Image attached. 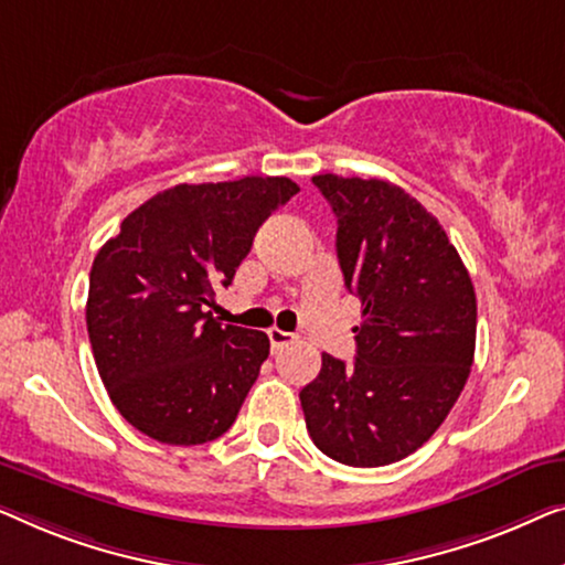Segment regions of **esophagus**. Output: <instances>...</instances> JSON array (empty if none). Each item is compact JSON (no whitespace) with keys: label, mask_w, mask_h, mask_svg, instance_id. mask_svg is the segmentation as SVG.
Masks as SVG:
<instances>
[{"label":"esophagus","mask_w":565,"mask_h":565,"mask_svg":"<svg viewBox=\"0 0 565 565\" xmlns=\"http://www.w3.org/2000/svg\"><path fill=\"white\" fill-rule=\"evenodd\" d=\"M268 340H271V351L276 353V351H281L284 345L294 343V335H291V332L279 330V328H271V330H268Z\"/></svg>","instance_id":"1"}]
</instances>
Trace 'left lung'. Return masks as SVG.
I'll use <instances>...</instances> for the list:
<instances>
[{
	"label": "left lung",
	"instance_id": "left-lung-1",
	"mask_svg": "<svg viewBox=\"0 0 565 565\" xmlns=\"http://www.w3.org/2000/svg\"><path fill=\"white\" fill-rule=\"evenodd\" d=\"M338 217V260L361 299L355 361L322 353L299 392L309 438L345 466L376 468L433 438L463 392L476 294L438 217L381 179L312 177Z\"/></svg>",
	"mask_w": 565,
	"mask_h": 565
}]
</instances>
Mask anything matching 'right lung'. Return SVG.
<instances>
[{"mask_svg":"<svg viewBox=\"0 0 565 565\" xmlns=\"http://www.w3.org/2000/svg\"><path fill=\"white\" fill-rule=\"evenodd\" d=\"M299 186L286 177L179 184L127 214L89 274L86 330L117 412L148 438L200 445L233 427L266 332L220 324L214 289L233 284L258 227Z\"/></svg>","mask_w":565,"mask_h":565,"instance_id":"right-lung-1","label":"right lung"}]
</instances>
